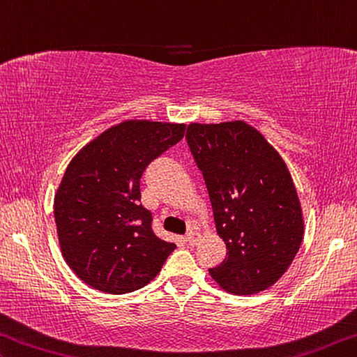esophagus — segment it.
<instances>
[{"label": "esophagus", "mask_w": 357, "mask_h": 357, "mask_svg": "<svg viewBox=\"0 0 357 357\" xmlns=\"http://www.w3.org/2000/svg\"><path fill=\"white\" fill-rule=\"evenodd\" d=\"M199 233H196V231H190L188 234L185 236V241H186V244H190V245H195L197 241H199Z\"/></svg>", "instance_id": "obj_1"}]
</instances>
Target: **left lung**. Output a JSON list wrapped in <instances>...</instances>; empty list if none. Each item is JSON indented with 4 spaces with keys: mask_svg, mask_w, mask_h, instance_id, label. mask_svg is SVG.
Here are the masks:
<instances>
[{
    "mask_svg": "<svg viewBox=\"0 0 357 357\" xmlns=\"http://www.w3.org/2000/svg\"><path fill=\"white\" fill-rule=\"evenodd\" d=\"M186 139L209 191L227 257L209 274L223 290L252 295L289 270L305 234L303 211L286 161L241 119L191 123Z\"/></svg>",
    "mask_w": 357,
    "mask_h": 357,
    "instance_id": "1",
    "label": "left lung"
}]
</instances>
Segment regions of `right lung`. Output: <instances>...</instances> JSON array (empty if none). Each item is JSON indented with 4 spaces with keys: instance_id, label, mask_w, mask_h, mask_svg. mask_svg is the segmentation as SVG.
Returning a JSON list of instances; mask_svg holds the SVG:
<instances>
[{
    "instance_id": "right-lung-1",
    "label": "right lung",
    "mask_w": 357,
    "mask_h": 357,
    "mask_svg": "<svg viewBox=\"0 0 357 357\" xmlns=\"http://www.w3.org/2000/svg\"><path fill=\"white\" fill-rule=\"evenodd\" d=\"M186 124L128 119L103 130L71 158L54 196L63 260L105 294L150 284L175 249L153 233L140 204L145 167L183 139Z\"/></svg>"
}]
</instances>
